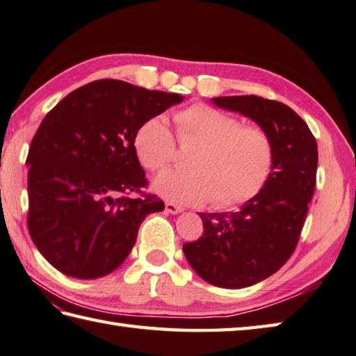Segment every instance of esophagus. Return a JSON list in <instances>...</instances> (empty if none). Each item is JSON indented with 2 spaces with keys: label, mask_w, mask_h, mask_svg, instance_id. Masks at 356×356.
Segmentation results:
<instances>
[{
  "label": "esophagus",
  "mask_w": 356,
  "mask_h": 356,
  "mask_svg": "<svg viewBox=\"0 0 356 356\" xmlns=\"http://www.w3.org/2000/svg\"><path fill=\"white\" fill-rule=\"evenodd\" d=\"M165 210L168 211L170 214H179V213L184 211V208L176 205V204H172V202H166V204H165Z\"/></svg>",
  "instance_id": "1"
}]
</instances>
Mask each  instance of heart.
<instances>
[{"mask_svg": "<svg viewBox=\"0 0 356 356\" xmlns=\"http://www.w3.org/2000/svg\"><path fill=\"white\" fill-rule=\"evenodd\" d=\"M180 145H196L186 159L188 170H170L156 177L152 188L176 204L200 205L213 199L216 208L245 204L261 193L275 162L268 132L242 124L238 117L196 103L174 115ZM134 149L149 171H160L176 159L177 146L162 115L149 117L134 134Z\"/></svg>", "mask_w": 356, "mask_h": 356, "instance_id": "b5f03b06", "label": "heart"}]
</instances>
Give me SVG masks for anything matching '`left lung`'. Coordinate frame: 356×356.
<instances>
[{"label": "left lung", "instance_id": "left-lung-1", "mask_svg": "<svg viewBox=\"0 0 356 356\" xmlns=\"http://www.w3.org/2000/svg\"><path fill=\"white\" fill-rule=\"evenodd\" d=\"M211 102L252 118L275 146L273 168L261 193L239 211L200 213L204 234L184 243L186 261L202 280L243 289L267 280L293 254L315 191L318 145L307 123L281 102L257 95Z\"/></svg>", "mask_w": 356, "mask_h": 356}]
</instances>
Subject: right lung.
<instances>
[{
	"instance_id": "obj_1",
	"label": "right lung",
	"mask_w": 356,
	"mask_h": 356,
	"mask_svg": "<svg viewBox=\"0 0 356 356\" xmlns=\"http://www.w3.org/2000/svg\"><path fill=\"white\" fill-rule=\"evenodd\" d=\"M182 100L106 79L72 90L46 114L26 160L27 227L52 267L95 280L122 266L143 219L165 208L151 194L131 196L148 185L134 134Z\"/></svg>"
}]
</instances>
